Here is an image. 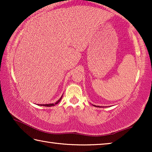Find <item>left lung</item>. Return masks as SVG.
<instances>
[{"label":"left lung","instance_id":"left-lung-1","mask_svg":"<svg viewBox=\"0 0 152 152\" xmlns=\"http://www.w3.org/2000/svg\"><path fill=\"white\" fill-rule=\"evenodd\" d=\"M94 107H99V106H96V105H94Z\"/></svg>","mask_w":152,"mask_h":152}]
</instances>
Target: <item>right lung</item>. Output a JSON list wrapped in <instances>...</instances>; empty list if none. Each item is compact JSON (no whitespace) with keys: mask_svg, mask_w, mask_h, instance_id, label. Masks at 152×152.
Segmentation results:
<instances>
[{"mask_svg":"<svg viewBox=\"0 0 152 152\" xmlns=\"http://www.w3.org/2000/svg\"><path fill=\"white\" fill-rule=\"evenodd\" d=\"M62 96H63V95H62ZM62 96H61L60 99H59L58 101H56V102L55 104H53V103H51V104H39V105H41V106H45V107H52V106H54L55 104H57L58 103V102L61 101V98H62Z\"/></svg>","mask_w":152,"mask_h":152,"instance_id":"1","label":"right lung"}]
</instances>
